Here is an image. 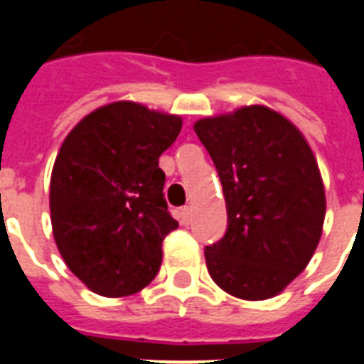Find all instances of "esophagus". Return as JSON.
<instances>
[{"instance_id":"1","label":"esophagus","mask_w":364,"mask_h":364,"mask_svg":"<svg viewBox=\"0 0 364 364\" xmlns=\"http://www.w3.org/2000/svg\"><path fill=\"white\" fill-rule=\"evenodd\" d=\"M191 219H193V208H191V205H185V208L179 210V221H181L183 225H187Z\"/></svg>"}]
</instances>
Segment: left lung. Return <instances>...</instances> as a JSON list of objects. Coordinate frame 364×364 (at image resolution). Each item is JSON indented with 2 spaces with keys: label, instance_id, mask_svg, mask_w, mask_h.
<instances>
[{
  "label": "left lung",
  "instance_id": "left-lung-1",
  "mask_svg": "<svg viewBox=\"0 0 364 364\" xmlns=\"http://www.w3.org/2000/svg\"><path fill=\"white\" fill-rule=\"evenodd\" d=\"M217 168L227 234L204 251L211 279L243 300L276 296L321 240L325 187L302 132L266 105L194 122Z\"/></svg>",
  "mask_w": 364,
  "mask_h": 364
}]
</instances>
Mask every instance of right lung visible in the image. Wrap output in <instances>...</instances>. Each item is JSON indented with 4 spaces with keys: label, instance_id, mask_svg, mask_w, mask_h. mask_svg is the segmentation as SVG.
Segmentation results:
<instances>
[{
    "label": "right lung",
    "instance_id": "right-lung-1",
    "mask_svg": "<svg viewBox=\"0 0 364 364\" xmlns=\"http://www.w3.org/2000/svg\"><path fill=\"white\" fill-rule=\"evenodd\" d=\"M181 126V117L113 102L62 143L48 194L53 236L68 268L96 294L128 296L159 274L162 240L179 227L159 159Z\"/></svg>",
    "mask_w": 364,
    "mask_h": 364
}]
</instances>
